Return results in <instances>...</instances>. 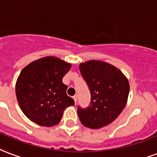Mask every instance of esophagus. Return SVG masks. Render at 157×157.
I'll list each match as a JSON object with an SVG mask.
<instances>
[{
	"label": "esophagus",
	"instance_id": "1",
	"mask_svg": "<svg viewBox=\"0 0 157 157\" xmlns=\"http://www.w3.org/2000/svg\"><path fill=\"white\" fill-rule=\"evenodd\" d=\"M73 99L74 100H75V103L77 102V100H78V95H77V94H75V95L73 96Z\"/></svg>",
	"mask_w": 157,
	"mask_h": 157
}]
</instances>
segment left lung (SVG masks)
Listing matches in <instances>:
<instances>
[{
    "label": "left lung",
    "mask_w": 157,
    "mask_h": 157,
    "mask_svg": "<svg viewBox=\"0 0 157 157\" xmlns=\"http://www.w3.org/2000/svg\"><path fill=\"white\" fill-rule=\"evenodd\" d=\"M79 68L91 97L86 109L77 108L80 121L92 129L107 126L118 118L126 105L128 81L119 69L102 61L90 60L81 63Z\"/></svg>",
    "instance_id": "left-lung-1"
}]
</instances>
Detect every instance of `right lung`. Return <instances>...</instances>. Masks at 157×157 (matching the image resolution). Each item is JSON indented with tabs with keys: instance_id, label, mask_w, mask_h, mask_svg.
<instances>
[{
	"instance_id": "obj_1",
	"label": "right lung",
	"mask_w": 157,
	"mask_h": 157,
	"mask_svg": "<svg viewBox=\"0 0 157 157\" xmlns=\"http://www.w3.org/2000/svg\"><path fill=\"white\" fill-rule=\"evenodd\" d=\"M71 64L56 57L33 61L24 68L15 85L18 103L23 113L38 125L52 127L62 119L66 108L75 102L67 94L63 76Z\"/></svg>"
}]
</instances>
